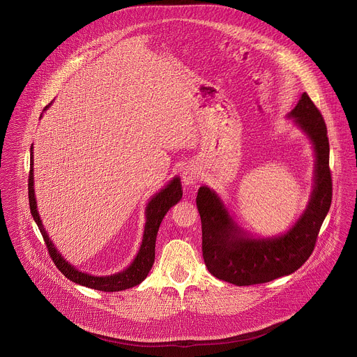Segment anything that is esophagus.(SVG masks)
I'll use <instances>...</instances> for the list:
<instances>
[{
    "instance_id": "esophagus-1",
    "label": "esophagus",
    "mask_w": 357,
    "mask_h": 357,
    "mask_svg": "<svg viewBox=\"0 0 357 357\" xmlns=\"http://www.w3.org/2000/svg\"><path fill=\"white\" fill-rule=\"evenodd\" d=\"M182 181L185 185H195L199 181V172L193 167H186L182 172Z\"/></svg>"
}]
</instances>
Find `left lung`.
Listing matches in <instances>:
<instances>
[{"instance_id": "8db88e82", "label": "left lung", "mask_w": 357, "mask_h": 357, "mask_svg": "<svg viewBox=\"0 0 357 357\" xmlns=\"http://www.w3.org/2000/svg\"><path fill=\"white\" fill-rule=\"evenodd\" d=\"M288 117L307 134L315 148V185L302 216L285 233L251 238L233 222L220 197L208 186L197 190L202 222V252L211 274L243 287L270 282L296 271L312 254L321 226L332 203L329 139L325 120L311 97L303 93Z\"/></svg>"}]
</instances>
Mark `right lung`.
Here are the masks:
<instances>
[{"label":"right lung","instance_id":"obj_1","mask_svg":"<svg viewBox=\"0 0 357 357\" xmlns=\"http://www.w3.org/2000/svg\"><path fill=\"white\" fill-rule=\"evenodd\" d=\"M47 109V107H45ZM33 161H32V146H31V169H29V179H28V196H29V208L31 213L33 216V220L36 222L42 237L45 240V244L47 247V252L50 259L55 263L58 270L70 281L80 284L83 287H89L93 289L98 291H105V292H116V291H123L127 288H132L142 282L149 270L152 268V264H154L155 260V240H157V233L160 229V225L167 215V212L176 205V203L182 197V185L179 178H174L161 192H158L154 197H152L145 209V227H144V236H142V244L139 247V251L137 254V257L131 263V266L119 273L113 274L109 277H96V275H89L86 273L77 271L73 266H70L58 250L54 247L52 241L49 240L42 222L38 215L36 209V200H35V192H33Z\"/></svg>","mask_w":357,"mask_h":357}]
</instances>
